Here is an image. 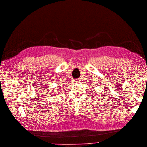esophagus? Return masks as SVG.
Returning a JSON list of instances; mask_svg holds the SVG:
<instances>
[{
  "label": "esophagus",
  "mask_w": 147,
  "mask_h": 147,
  "mask_svg": "<svg viewBox=\"0 0 147 147\" xmlns=\"http://www.w3.org/2000/svg\"><path fill=\"white\" fill-rule=\"evenodd\" d=\"M80 81V79H74V80H73V82H75V83L79 82Z\"/></svg>",
  "instance_id": "34e87169"
}]
</instances>
